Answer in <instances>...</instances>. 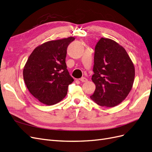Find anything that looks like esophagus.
Here are the masks:
<instances>
[{
    "label": "esophagus",
    "mask_w": 152,
    "mask_h": 152,
    "mask_svg": "<svg viewBox=\"0 0 152 152\" xmlns=\"http://www.w3.org/2000/svg\"><path fill=\"white\" fill-rule=\"evenodd\" d=\"M80 80L82 82H87V79H86V77H82L80 79Z\"/></svg>",
    "instance_id": "esophagus-1"
}]
</instances>
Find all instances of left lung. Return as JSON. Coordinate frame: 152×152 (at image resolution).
Wrapping results in <instances>:
<instances>
[{"mask_svg":"<svg viewBox=\"0 0 152 152\" xmlns=\"http://www.w3.org/2000/svg\"><path fill=\"white\" fill-rule=\"evenodd\" d=\"M94 74L96 86L91 99L102 107H114L126 98L135 77L134 64L126 49L113 40L101 38L95 47Z\"/></svg>","mask_w":152,"mask_h":152,"instance_id":"8db88e82","label":"left lung"}]
</instances>
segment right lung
<instances>
[{"label": "right lung", "instance_id": "add662e5", "mask_svg": "<svg viewBox=\"0 0 152 152\" xmlns=\"http://www.w3.org/2000/svg\"><path fill=\"white\" fill-rule=\"evenodd\" d=\"M70 37L50 40L37 47L31 53L23 74L30 93L46 105L56 104L65 97L68 87L73 82L65 63Z\"/></svg>", "mask_w": 152, "mask_h": 152}]
</instances>
